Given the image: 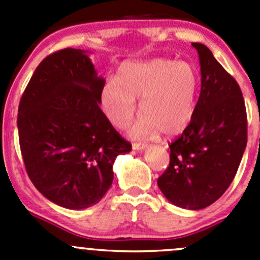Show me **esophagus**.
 I'll return each mask as SVG.
<instances>
[{
  "label": "esophagus",
  "mask_w": 260,
  "mask_h": 260,
  "mask_svg": "<svg viewBox=\"0 0 260 260\" xmlns=\"http://www.w3.org/2000/svg\"><path fill=\"white\" fill-rule=\"evenodd\" d=\"M147 148L146 143H133V149L135 151H143Z\"/></svg>",
  "instance_id": "obj_1"
}]
</instances>
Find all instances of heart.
<instances>
[{
	"instance_id": "1",
	"label": "heart",
	"mask_w": 260,
	"mask_h": 260,
	"mask_svg": "<svg viewBox=\"0 0 260 260\" xmlns=\"http://www.w3.org/2000/svg\"><path fill=\"white\" fill-rule=\"evenodd\" d=\"M198 89L199 75L192 65L156 57L123 62L117 80L102 86L99 99L109 122L123 129L136 113V99L141 98L143 114L131 129L133 137H153L159 132L176 136L192 119Z\"/></svg>"
}]
</instances>
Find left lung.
<instances>
[{
  "label": "left lung",
  "mask_w": 260,
  "mask_h": 260,
  "mask_svg": "<svg viewBox=\"0 0 260 260\" xmlns=\"http://www.w3.org/2000/svg\"><path fill=\"white\" fill-rule=\"evenodd\" d=\"M200 59L201 91L193 117L170 145V165L157 185L179 208L200 210L230 186L246 147V111L237 80L204 44L192 43Z\"/></svg>",
  "instance_id": "obj_1"
}]
</instances>
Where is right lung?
I'll list each match as a JSON object with an SVG mask.
<instances>
[{"label": "right lung", "instance_id": "1", "mask_svg": "<svg viewBox=\"0 0 260 260\" xmlns=\"http://www.w3.org/2000/svg\"><path fill=\"white\" fill-rule=\"evenodd\" d=\"M89 54L68 48L46 56L18 106V138L26 172L48 200L80 210L102 200L118 154L132 149L102 112Z\"/></svg>", "mask_w": 260, "mask_h": 260}]
</instances>
